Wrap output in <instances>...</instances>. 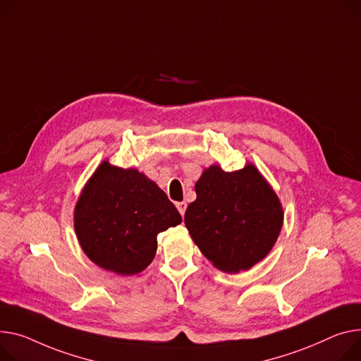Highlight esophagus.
I'll return each mask as SVG.
<instances>
[{
	"mask_svg": "<svg viewBox=\"0 0 361 361\" xmlns=\"http://www.w3.org/2000/svg\"><path fill=\"white\" fill-rule=\"evenodd\" d=\"M176 206H177L178 212L181 213V216H184V213H185V207H187V203H185V202H178V203H176Z\"/></svg>",
	"mask_w": 361,
	"mask_h": 361,
	"instance_id": "esophagus-1",
	"label": "esophagus"
}]
</instances>
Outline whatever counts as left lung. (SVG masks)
I'll list each match as a JSON object with an SVG mask.
<instances>
[{
  "instance_id": "left-lung-1",
  "label": "left lung",
  "mask_w": 361,
  "mask_h": 361,
  "mask_svg": "<svg viewBox=\"0 0 361 361\" xmlns=\"http://www.w3.org/2000/svg\"><path fill=\"white\" fill-rule=\"evenodd\" d=\"M195 188L197 199L188 204L184 224L216 269L239 273L267 257L284 214L276 191L254 164L232 173L212 165Z\"/></svg>"
}]
</instances>
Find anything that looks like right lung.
<instances>
[{
  "label": "right lung",
  "instance_id": "1",
  "mask_svg": "<svg viewBox=\"0 0 361 361\" xmlns=\"http://www.w3.org/2000/svg\"><path fill=\"white\" fill-rule=\"evenodd\" d=\"M178 224L181 214L154 181L109 161L90 177L74 210L85 255L118 276L145 270L157 254V235Z\"/></svg>",
  "mask_w": 361,
  "mask_h": 361
}]
</instances>
